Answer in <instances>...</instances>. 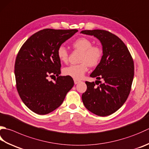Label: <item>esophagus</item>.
Masks as SVG:
<instances>
[{
    "label": "esophagus",
    "instance_id": "34e87169",
    "mask_svg": "<svg viewBox=\"0 0 149 149\" xmlns=\"http://www.w3.org/2000/svg\"><path fill=\"white\" fill-rule=\"evenodd\" d=\"M80 82V81H79V80H77V79H74V83L75 84H78Z\"/></svg>",
    "mask_w": 149,
    "mask_h": 149
}]
</instances>
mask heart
Listing matches in <instances>:
<instances>
[{
	"mask_svg": "<svg viewBox=\"0 0 149 149\" xmlns=\"http://www.w3.org/2000/svg\"><path fill=\"white\" fill-rule=\"evenodd\" d=\"M75 49L82 52L79 59L80 64L70 65L63 69V74L75 79H81L88 71V66L95 67L101 62L103 51L98 46H92V43L86 37L78 38L72 43ZM57 57L63 63L68 61V53L65 46H61L57 49Z\"/></svg>",
	"mask_w": 149,
	"mask_h": 149,
	"instance_id": "b5f03b06",
	"label": "heart"
}]
</instances>
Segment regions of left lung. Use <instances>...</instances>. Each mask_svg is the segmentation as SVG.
<instances>
[{"mask_svg": "<svg viewBox=\"0 0 149 149\" xmlns=\"http://www.w3.org/2000/svg\"><path fill=\"white\" fill-rule=\"evenodd\" d=\"M81 33L97 38L103 49L101 62L90 75L97 80L85 82L87 89L82 95L83 104L95 115L109 116L122 107L130 94L134 70L133 59L125 43L110 32L93 30ZM96 81L100 84L97 87Z\"/></svg>", "mask_w": 149, "mask_h": 149, "instance_id": "1", "label": "left lung"}]
</instances>
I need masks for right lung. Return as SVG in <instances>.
Masks as SVG:
<instances>
[{"label":"right lung","mask_w":149,"mask_h":149,"mask_svg":"<svg viewBox=\"0 0 149 149\" xmlns=\"http://www.w3.org/2000/svg\"><path fill=\"white\" fill-rule=\"evenodd\" d=\"M77 31L45 29L32 35L20 49L15 64L17 89L25 105L37 114L57 109L74 86L71 77L60 75L57 52ZM52 75L58 77L55 82L47 79Z\"/></svg>","instance_id":"add662e5"}]
</instances>
